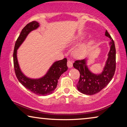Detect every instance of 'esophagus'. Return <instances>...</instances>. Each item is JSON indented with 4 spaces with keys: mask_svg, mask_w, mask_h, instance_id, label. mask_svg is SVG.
Instances as JSON below:
<instances>
[{
    "mask_svg": "<svg viewBox=\"0 0 127 127\" xmlns=\"http://www.w3.org/2000/svg\"><path fill=\"white\" fill-rule=\"evenodd\" d=\"M67 64V66H68V67H69V68H71L72 67H73V63H72L71 61H69V60H68Z\"/></svg>",
    "mask_w": 127,
    "mask_h": 127,
    "instance_id": "34e87169",
    "label": "esophagus"
}]
</instances>
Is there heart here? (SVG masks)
<instances>
[{
	"label": "heart",
	"instance_id": "heart-1",
	"mask_svg": "<svg viewBox=\"0 0 127 127\" xmlns=\"http://www.w3.org/2000/svg\"><path fill=\"white\" fill-rule=\"evenodd\" d=\"M83 37V35H79V36L78 37H76L75 40H74L73 41L70 42L71 43H73V42H75L77 41H79L81 40V38ZM94 42V40H91L88 42V43H84L81 45H80L79 46H78L77 48H76L73 51V54L74 56H75V57H82V56H83L86 52L87 51V49L89 48L90 46L92 45Z\"/></svg>",
	"mask_w": 127,
	"mask_h": 127
}]
</instances>
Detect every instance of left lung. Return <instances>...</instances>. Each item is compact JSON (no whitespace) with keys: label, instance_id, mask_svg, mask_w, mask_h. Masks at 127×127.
Segmentation results:
<instances>
[{"label":"left lung","instance_id":"obj_1","mask_svg":"<svg viewBox=\"0 0 127 127\" xmlns=\"http://www.w3.org/2000/svg\"><path fill=\"white\" fill-rule=\"evenodd\" d=\"M105 35L110 38V49L102 71L94 73L87 64V58L75 61L73 64L75 69L79 70L80 78L77 87L79 92L85 95L95 94L104 89L110 82L114 77L116 69V49L114 40L107 31Z\"/></svg>","mask_w":127,"mask_h":127}]
</instances>
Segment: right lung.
Returning a JSON list of instances; mask_svg holds the SVG:
<instances>
[{
  "instance_id": "1",
  "label": "right lung",
  "mask_w": 127,
  "mask_h": 127,
  "mask_svg": "<svg viewBox=\"0 0 127 127\" xmlns=\"http://www.w3.org/2000/svg\"><path fill=\"white\" fill-rule=\"evenodd\" d=\"M40 24L33 21L27 24L19 35L15 45L13 51V65L16 75L23 86L35 94L46 96L52 94L57 87L60 76L68 69L66 58L53 63L44 75L38 78H32L25 75L21 70L17 59V50L23 43L28 35L33 31L39 28Z\"/></svg>"
}]
</instances>
